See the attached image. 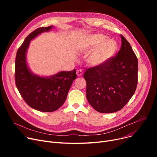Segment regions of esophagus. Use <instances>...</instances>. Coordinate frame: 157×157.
<instances>
[{
  "label": "esophagus",
  "instance_id": "esophagus-1",
  "mask_svg": "<svg viewBox=\"0 0 157 157\" xmlns=\"http://www.w3.org/2000/svg\"><path fill=\"white\" fill-rule=\"evenodd\" d=\"M76 74H77V76H78V77H80V76H83V71H82L81 70H78V71H77V72H76Z\"/></svg>",
  "mask_w": 157,
  "mask_h": 157
}]
</instances>
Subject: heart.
<instances>
[{
    "mask_svg": "<svg viewBox=\"0 0 157 157\" xmlns=\"http://www.w3.org/2000/svg\"><path fill=\"white\" fill-rule=\"evenodd\" d=\"M106 39L102 34H95L87 36L81 43V49L91 51L86 57V62L90 67H101L114 55L117 49L116 43Z\"/></svg>",
    "mask_w": 157,
    "mask_h": 157,
    "instance_id": "b5f03b06",
    "label": "heart"
}]
</instances>
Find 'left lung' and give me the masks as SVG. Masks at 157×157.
Masks as SVG:
<instances>
[{
    "label": "left lung",
    "instance_id": "8db88e82",
    "mask_svg": "<svg viewBox=\"0 0 157 157\" xmlns=\"http://www.w3.org/2000/svg\"><path fill=\"white\" fill-rule=\"evenodd\" d=\"M121 46L116 56L98 67L86 69V98L98 112L120 111L130 101L137 85L138 61L127 40L120 36Z\"/></svg>",
    "mask_w": 157,
    "mask_h": 157
}]
</instances>
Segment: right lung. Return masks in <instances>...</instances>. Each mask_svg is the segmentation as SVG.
Here are the masks:
<instances>
[{
    "mask_svg": "<svg viewBox=\"0 0 157 157\" xmlns=\"http://www.w3.org/2000/svg\"><path fill=\"white\" fill-rule=\"evenodd\" d=\"M53 26L41 27L29 34L18 49L15 60V82L24 101L32 108L41 112H53L65 102L76 71H60L49 76L34 74L27 60V49L30 40Z\"/></svg>",
    "mask_w": 157,
    "mask_h": 157,
    "instance_id": "right-lung-1",
    "label": "right lung"
}]
</instances>
